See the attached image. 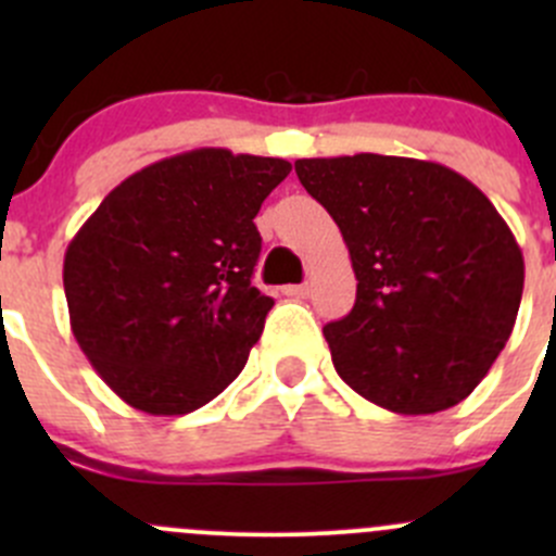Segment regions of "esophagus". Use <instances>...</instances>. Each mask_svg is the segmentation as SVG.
Segmentation results:
<instances>
[{
  "instance_id": "esophagus-1",
  "label": "esophagus",
  "mask_w": 556,
  "mask_h": 556,
  "mask_svg": "<svg viewBox=\"0 0 556 556\" xmlns=\"http://www.w3.org/2000/svg\"><path fill=\"white\" fill-rule=\"evenodd\" d=\"M285 295H290V299H306V295H309V285H288V288H285Z\"/></svg>"
}]
</instances>
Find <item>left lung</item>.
<instances>
[{"label": "left lung", "mask_w": 556, "mask_h": 556, "mask_svg": "<svg viewBox=\"0 0 556 556\" xmlns=\"http://www.w3.org/2000/svg\"><path fill=\"white\" fill-rule=\"evenodd\" d=\"M295 174L350 247L357 299L323 328L357 395L395 414L457 406L517 323L525 261L492 201L433 161L357 153Z\"/></svg>", "instance_id": "8db88e82"}]
</instances>
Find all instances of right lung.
<instances>
[{
    "label": "right lung",
    "instance_id": "obj_1",
    "mask_svg": "<svg viewBox=\"0 0 556 556\" xmlns=\"http://www.w3.org/2000/svg\"><path fill=\"white\" fill-rule=\"evenodd\" d=\"M293 166L201 148L123 179L64 255L72 333L128 406L188 414L242 374L274 306L255 215Z\"/></svg>",
    "mask_w": 556,
    "mask_h": 556
}]
</instances>
